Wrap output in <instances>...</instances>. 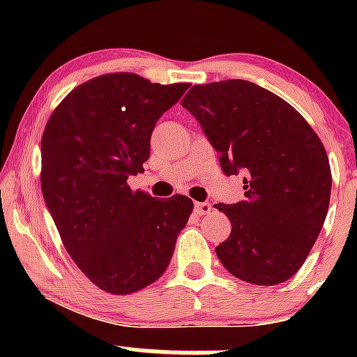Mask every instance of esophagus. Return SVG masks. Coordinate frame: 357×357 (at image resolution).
I'll use <instances>...</instances> for the list:
<instances>
[{"instance_id":"1","label":"esophagus","mask_w":357,"mask_h":357,"mask_svg":"<svg viewBox=\"0 0 357 357\" xmlns=\"http://www.w3.org/2000/svg\"><path fill=\"white\" fill-rule=\"evenodd\" d=\"M211 211V204L208 202H202V203H195V213L198 216L208 215Z\"/></svg>"}]
</instances>
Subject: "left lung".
<instances>
[{"mask_svg":"<svg viewBox=\"0 0 357 357\" xmlns=\"http://www.w3.org/2000/svg\"><path fill=\"white\" fill-rule=\"evenodd\" d=\"M181 105L199 122L245 199L216 204L231 233L215 248L240 280L277 285L309 255L326 220L331 167L321 139L290 104L247 80L192 85Z\"/></svg>","mask_w":357,"mask_h":357,"instance_id":"obj_1","label":"left lung"}]
</instances>
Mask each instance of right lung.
<instances>
[{
	"label": "right lung",
	"instance_id": "right-lung-1",
	"mask_svg": "<svg viewBox=\"0 0 357 357\" xmlns=\"http://www.w3.org/2000/svg\"><path fill=\"white\" fill-rule=\"evenodd\" d=\"M190 84H151L109 73L73 89L42 137V191L65 248L92 284L114 296L137 292L169 265L192 211L188 196L132 191L159 117Z\"/></svg>",
	"mask_w": 357,
	"mask_h": 357
}]
</instances>
